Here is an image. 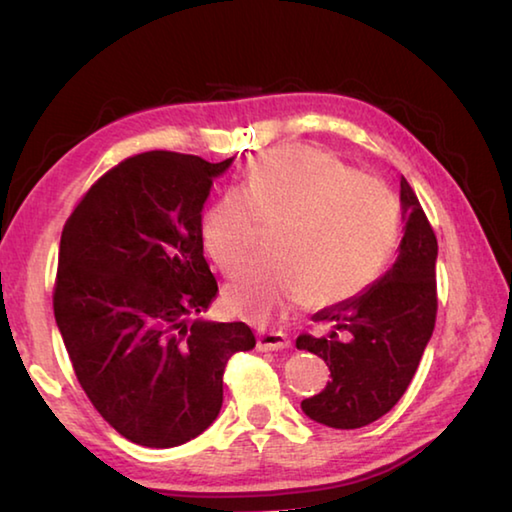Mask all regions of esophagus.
Listing matches in <instances>:
<instances>
[{
    "mask_svg": "<svg viewBox=\"0 0 512 512\" xmlns=\"http://www.w3.org/2000/svg\"><path fill=\"white\" fill-rule=\"evenodd\" d=\"M287 348H289V339L284 334L262 332L257 336V350L259 352H277V350H287Z\"/></svg>",
    "mask_w": 512,
    "mask_h": 512,
    "instance_id": "1",
    "label": "esophagus"
}]
</instances>
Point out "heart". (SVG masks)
<instances>
[{
  "instance_id": "heart-1",
  "label": "heart",
  "mask_w": 512,
  "mask_h": 512,
  "mask_svg": "<svg viewBox=\"0 0 512 512\" xmlns=\"http://www.w3.org/2000/svg\"><path fill=\"white\" fill-rule=\"evenodd\" d=\"M259 223H277L273 257L250 259L225 287L235 314L262 320L275 309L354 298L381 273L400 232V203L384 180L354 173L311 146L257 155L244 185L207 207L201 241L230 273L253 248Z\"/></svg>"
}]
</instances>
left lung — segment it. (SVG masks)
Instances as JSON below:
<instances>
[{
    "mask_svg": "<svg viewBox=\"0 0 512 512\" xmlns=\"http://www.w3.org/2000/svg\"><path fill=\"white\" fill-rule=\"evenodd\" d=\"M400 203L404 237L397 259L366 289L316 311L327 323L325 336L302 334L298 350L323 359L332 381L302 411L332 429H359L379 420L400 402L418 370L436 325L438 241L418 196L402 178Z\"/></svg>",
    "mask_w": 512,
    "mask_h": 512,
    "instance_id": "1",
    "label": "left lung"
}]
</instances>
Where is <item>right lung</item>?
<instances>
[{
	"instance_id": "right-lung-1",
	"label": "right lung",
	"mask_w": 512,
	"mask_h": 512,
	"mask_svg": "<svg viewBox=\"0 0 512 512\" xmlns=\"http://www.w3.org/2000/svg\"><path fill=\"white\" fill-rule=\"evenodd\" d=\"M235 158L149 151L99 178L69 216L58 253L56 325L103 420L142 447H178L210 427L223 370L255 348L246 323L198 314L219 293L201 221Z\"/></svg>"
}]
</instances>
